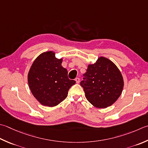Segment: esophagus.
Listing matches in <instances>:
<instances>
[{"mask_svg": "<svg viewBox=\"0 0 148 148\" xmlns=\"http://www.w3.org/2000/svg\"><path fill=\"white\" fill-rule=\"evenodd\" d=\"M79 77H76V79H75V81H76V83H79Z\"/></svg>", "mask_w": 148, "mask_h": 148, "instance_id": "obj_1", "label": "esophagus"}]
</instances>
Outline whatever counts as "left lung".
Returning <instances> with one entry per match:
<instances>
[{
	"mask_svg": "<svg viewBox=\"0 0 148 148\" xmlns=\"http://www.w3.org/2000/svg\"><path fill=\"white\" fill-rule=\"evenodd\" d=\"M81 82L85 97L94 106L106 108L112 105L122 94L124 80L116 65L105 57L98 58L89 64Z\"/></svg>",
	"mask_w": 148,
	"mask_h": 148,
	"instance_id": "1",
	"label": "left lung"
}]
</instances>
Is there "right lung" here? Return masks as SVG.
<instances>
[{
    "label": "right lung",
    "mask_w": 148,
    "mask_h": 148,
    "mask_svg": "<svg viewBox=\"0 0 148 148\" xmlns=\"http://www.w3.org/2000/svg\"><path fill=\"white\" fill-rule=\"evenodd\" d=\"M54 51L40 54L29 71L27 80L32 94L42 105L57 106L67 97L68 91L76 83L68 77V71L62 66L63 59Z\"/></svg>",
    "instance_id": "obj_1"
}]
</instances>
